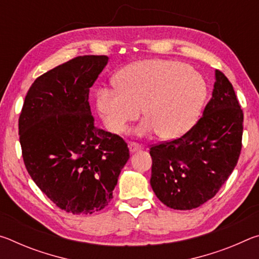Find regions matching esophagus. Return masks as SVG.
Masks as SVG:
<instances>
[{
  "label": "esophagus",
  "mask_w": 259,
  "mask_h": 259,
  "mask_svg": "<svg viewBox=\"0 0 259 259\" xmlns=\"http://www.w3.org/2000/svg\"><path fill=\"white\" fill-rule=\"evenodd\" d=\"M128 147H129V151L131 153H135V152L142 150V145H139V144H137V143H129Z\"/></svg>",
  "instance_id": "34e87169"
}]
</instances>
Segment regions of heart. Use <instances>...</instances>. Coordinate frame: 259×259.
I'll return each mask as SVG.
<instances>
[{"instance_id": "b5f03b06", "label": "heart", "mask_w": 259, "mask_h": 259, "mask_svg": "<svg viewBox=\"0 0 259 259\" xmlns=\"http://www.w3.org/2000/svg\"><path fill=\"white\" fill-rule=\"evenodd\" d=\"M116 87L99 88L96 105L105 128L121 134L139 116V136L156 133L175 139L198 120L207 98V84L199 73L175 60H143L131 64L115 76Z\"/></svg>"}]
</instances>
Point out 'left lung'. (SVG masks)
Returning a JSON list of instances; mask_svg holds the SVG:
<instances>
[{"label": "left lung", "instance_id": "1", "mask_svg": "<svg viewBox=\"0 0 259 259\" xmlns=\"http://www.w3.org/2000/svg\"><path fill=\"white\" fill-rule=\"evenodd\" d=\"M212 97L185 135L151 147V186L162 203L177 210L200 207L213 198L238 163L243 113L233 85L214 72Z\"/></svg>", "mask_w": 259, "mask_h": 259}]
</instances>
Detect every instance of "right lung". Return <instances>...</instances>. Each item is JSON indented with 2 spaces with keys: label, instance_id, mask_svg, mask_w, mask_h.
I'll use <instances>...</instances> for the list:
<instances>
[{
  "label": "right lung",
  "instance_id": "obj_1",
  "mask_svg": "<svg viewBox=\"0 0 259 259\" xmlns=\"http://www.w3.org/2000/svg\"><path fill=\"white\" fill-rule=\"evenodd\" d=\"M107 56H80L38 76L19 116L26 169L61 210L88 214L104 209L126 161L120 136L95 126L89 91Z\"/></svg>",
  "mask_w": 259,
  "mask_h": 259
}]
</instances>
